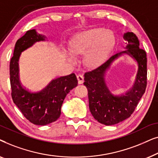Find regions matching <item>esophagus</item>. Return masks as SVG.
Instances as JSON below:
<instances>
[{
	"label": "esophagus",
	"mask_w": 158,
	"mask_h": 158,
	"mask_svg": "<svg viewBox=\"0 0 158 158\" xmlns=\"http://www.w3.org/2000/svg\"><path fill=\"white\" fill-rule=\"evenodd\" d=\"M77 81H78V83L79 84H82V83H83L84 77H83V76L81 74L77 75Z\"/></svg>",
	"instance_id": "esophagus-1"
}]
</instances>
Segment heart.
I'll return each instance as SVG.
<instances>
[{
	"label": "heart",
	"mask_w": 158,
	"mask_h": 158,
	"mask_svg": "<svg viewBox=\"0 0 158 158\" xmlns=\"http://www.w3.org/2000/svg\"><path fill=\"white\" fill-rule=\"evenodd\" d=\"M113 43V36L109 31L102 28L90 29L81 34L73 43L71 50L75 55L85 54L90 48L98 44V49L88 56V64H94L98 62ZM69 60L75 62V57L70 56Z\"/></svg>",
	"instance_id": "heart-1"
}]
</instances>
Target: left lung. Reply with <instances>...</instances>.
<instances>
[{
    "label": "left lung",
    "instance_id": "left-lung-1",
    "mask_svg": "<svg viewBox=\"0 0 158 158\" xmlns=\"http://www.w3.org/2000/svg\"><path fill=\"white\" fill-rule=\"evenodd\" d=\"M127 50L111 56L106 62L84 75V85L88 89L89 109L95 119L101 124L114 125L129 118L135 111L147 87V55L140 49L138 38L132 32L124 34ZM127 53L138 64V71L133 87L125 94L116 96L110 92L105 83L104 74L112 62Z\"/></svg>",
    "mask_w": 158,
    "mask_h": 158
}]
</instances>
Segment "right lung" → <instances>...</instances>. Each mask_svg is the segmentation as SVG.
I'll return each mask as SVG.
<instances>
[{"instance_id":"1","label":"right lung","mask_w":158,"mask_h":158,"mask_svg":"<svg viewBox=\"0 0 158 158\" xmlns=\"http://www.w3.org/2000/svg\"><path fill=\"white\" fill-rule=\"evenodd\" d=\"M45 40L35 29L29 30L17 40L10 62V83L13 101L30 122L47 125L55 122L61 114V106L67 94L77 85L74 73L54 79L37 91L30 90L19 81V59L21 53L36 42Z\"/></svg>"}]
</instances>
